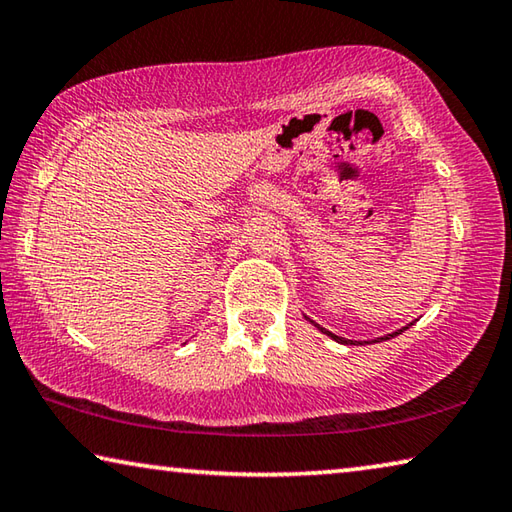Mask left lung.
<instances>
[{
    "mask_svg": "<svg viewBox=\"0 0 512 512\" xmlns=\"http://www.w3.org/2000/svg\"><path fill=\"white\" fill-rule=\"evenodd\" d=\"M314 326H316V328H319V330L323 332V335H328V337H332V339H335V342H339V344H355V342H351V339H344V337H337V335H332V332H330V330H326V328H321V326H319V323H314ZM410 326H412V323H410ZM410 326H405V328H410ZM405 328H401V330H396V332H392V335H387V337L373 339V342H385V339H392V337H396V335H401V332H403Z\"/></svg>",
    "mask_w": 512,
    "mask_h": 512,
    "instance_id": "obj_1",
    "label": "left lung"
}]
</instances>
